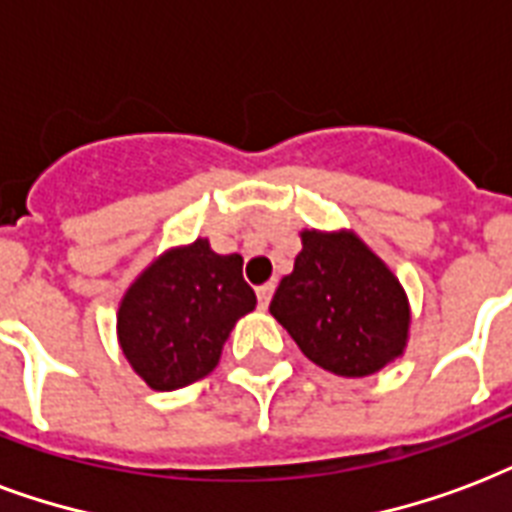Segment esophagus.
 I'll use <instances>...</instances> for the list:
<instances>
[{"label": "esophagus", "instance_id": "34e87169", "mask_svg": "<svg viewBox=\"0 0 512 512\" xmlns=\"http://www.w3.org/2000/svg\"><path fill=\"white\" fill-rule=\"evenodd\" d=\"M272 293H275V283H264L256 288V296H259V307L261 310H267L269 299H272Z\"/></svg>", "mask_w": 512, "mask_h": 512}]
</instances>
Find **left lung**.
<instances>
[{"label":"left lung","instance_id":"8db88e82","mask_svg":"<svg viewBox=\"0 0 512 512\" xmlns=\"http://www.w3.org/2000/svg\"><path fill=\"white\" fill-rule=\"evenodd\" d=\"M269 312L315 366L350 379L403 358L411 331L406 288L352 229H301Z\"/></svg>","mask_w":512,"mask_h":512}]
</instances>
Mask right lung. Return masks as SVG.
<instances>
[{
  "mask_svg": "<svg viewBox=\"0 0 512 512\" xmlns=\"http://www.w3.org/2000/svg\"><path fill=\"white\" fill-rule=\"evenodd\" d=\"M253 307L243 256H221L197 237L162 251L128 285L117 310V342L152 390H181L219 366L232 328Z\"/></svg>",
  "mask_w": 512,
  "mask_h": 512,
  "instance_id": "add662e5",
  "label": "right lung"
}]
</instances>
